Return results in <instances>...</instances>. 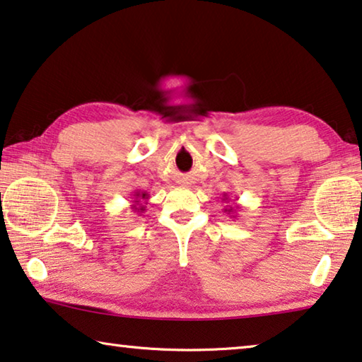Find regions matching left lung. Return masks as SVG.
<instances>
[{
	"label": "left lung",
	"mask_w": 362,
	"mask_h": 362,
	"mask_svg": "<svg viewBox=\"0 0 362 362\" xmlns=\"http://www.w3.org/2000/svg\"><path fill=\"white\" fill-rule=\"evenodd\" d=\"M226 199H228V197H227V194H223V202H226ZM233 208H232V206H230V208H226V209H223V212H227V214H233ZM233 217V219H235V216H232Z\"/></svg>",
	"instance_id": "left-lung-1"
}]
</instances>
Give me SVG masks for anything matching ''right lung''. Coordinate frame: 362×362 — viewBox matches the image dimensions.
Here are the masks:
<instances>
[{
  "label": "right lung",
  "mask_w": 362,
  "mask_h": 362,
  "mask_svg": "<svg viewBox=\"0 0 362 362\" xmlns=\"http://www.w3.org/2000/svg\"><path fill=\"white\" fill-rule=\"evenodd\" d=\"M148 193L146 192H134V202H132V211L140 214V212H145L146 202H148Z\"/></svg>",
  "instance_id": "right-lung-1"
}]
</instances>
